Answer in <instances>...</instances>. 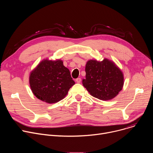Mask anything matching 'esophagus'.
Wrapping results in <instances>:
<instances>
[{
    "instance_id": "1",
    "label": "esophagus",
    "mask_w": 153,
    "mask_h": 153,
    "mask_svg": "<svg viewBox=\"0 0 153 153\" xmlns=\"http://www.w3.org/2000/svg\"><path fill=\"white\" fill-rule=\"evenodd\" d=\"M76 82L77 83H80V82H81V79H80V78H77V79H76Z\"/></svg>"
}]
</instances>
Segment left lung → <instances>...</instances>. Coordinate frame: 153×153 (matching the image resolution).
Listing matches in <instances>:
<instances>
[{"instance_id":"left-lung-1","label":"left lung","mask_w":153,"mask_h":153,"mask_svg":"<svg viewBox=\"0 0 153 153\" xmlns=\"http://www.w3.org/2000/svg\"><path fill=\"white\" fill-rule=\"evenodd\" d=\"M86 78L82 84L90 94L100 100L115 97L122 90L123 75L112 61L104 59L101 62L90 60L85 67Z\"/></svg>"}]
</instances>
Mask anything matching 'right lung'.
I'll use <instances>...</instances> for the list:
<instances>
[{"label": "right lung", "instance_id": "right-lung-1", "mask_svg": "<svg viewBox=\"0 0 153 153\" xmlns=\"http://www.w3.org/2000/svg\"><path fill=\"white\" fill-rule=\"evenodd\" d=\"M74 84L70 70L60 60H42L30 76V85L34 96L48 103L63 99Z\"/></svg>", "mask_w": 153, "mask_h": 153}]
</instances>
